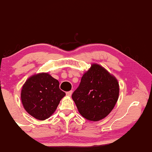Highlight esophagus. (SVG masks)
<instances>
[{
	"mask_svg": "<svg viewBox=\"0 0 152 152\" xmlns=\"http://www.w3.org/2000/svg\"><path fill=\"white\" fill-rule=\"evenodd\" d=\"M72 93L73 92L72 91V90H71V91H69V92H66V95L67 96H69V97H71V96H72Z\"/></svg>",
	"mask_w": 152,
	"mask_h": 152,
	"instance_id": "obj_1",
	"label": "esophagus"
}]
</instances>
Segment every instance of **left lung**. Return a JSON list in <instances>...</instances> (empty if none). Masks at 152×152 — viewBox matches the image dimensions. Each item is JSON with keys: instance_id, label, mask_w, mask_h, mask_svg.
I'll list each match as a JSON object with an SVG mask.
<instances>
[{"instance_id": "8db88e82", "label": "left lung", "mask_w": 152, "mask_h": 152, "mask_svg": "<svg viewBox=\"0 0 152 152\" xmlns=\"http://www.w3.org/2000/svg\"><path fill=\"white\" fill-rule=\"evenodd\" d=\"M119 95L118 80L104 67L93 64L83 75L72 99L82 116L98 121L114 109Z\"/></svg>"}]
</instances>
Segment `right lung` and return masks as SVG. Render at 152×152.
<instances>
[{"mask_svg":"<svg viewBox=\"0 0 152 152\" xmlns=\"http://www.w3.org/2000/svg\"><path fill=\"white\" fill-rule=\"evenodd\" d=\"M59 86L58 80L48 73L35 74L28 78L21 92L25 110L38 120L48 118L66 95Z\"/></svg>","mask_w":152,"mask_h":152,"instance_id":"add662e5","label":"right lung"}]
</instances>
